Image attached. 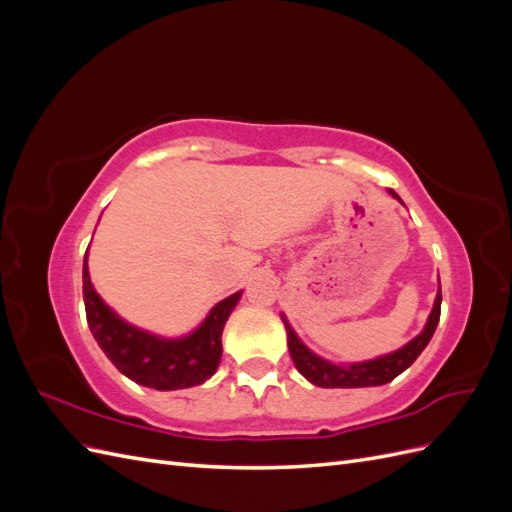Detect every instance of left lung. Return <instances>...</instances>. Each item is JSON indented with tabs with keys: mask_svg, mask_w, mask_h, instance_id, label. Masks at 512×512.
Segmentation results:
<instances>
[{
	"mask_svg": "<svg viewBox=\"0 0 512 512\" xmlns=\"http://www.w3.org/2000/svg\"><path fill=\"white\" fill-rule=\"evenodd\" d=\"M389 194L401 203V198L393 190H389ZM440 305H442V288H438L436 301H433L431 314L421 333H418L414 339H410V342L406 346H401L399 350L376 356V359L361 361V363H333V361L322 359V356H318L301 342L299 335L290 327L288 318L282 314L292 363L299 369V374L303 378H307L316 386H322V389H361V386L386 384L393 378H397L401 371H406L418 359V354L425 350L429 339L433 337V331H436L440 322Z\"/></svg>",
	"mask_w": 512,
	"mask_h": 512,
	"instance_id": "8db88e82",
	"label": "left lung"
}]
</instances>
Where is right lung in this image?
<instances>
[{
	"instance_id": "right-lung-1",
	"label": "right lung",
	"mask_w": 512,
	"mask_h": 512,
	"mask_svg": "<svg viewBox=\"0 0 512 512\" xmlns=\"http://www.w3.org/2000/svg\"><path fill=\"white\" fill-rule=\"evenodd\" d=\"M87 254L83 260V299L89 331L102 352L123 376L158 391L190 389L218 371L222 359V331L243 290L211 307L194 331L181 337H162L123 320L91 284Z\"/></svg>"
}]
</instances>
